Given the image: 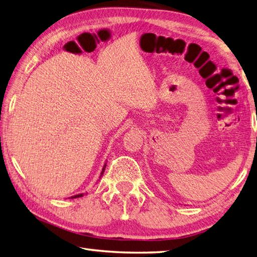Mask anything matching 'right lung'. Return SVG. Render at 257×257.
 Masks as SVG:
<instances>
[{"label": "right lung", "instance_id": "obj_1", "mask_svg": "<svg viewBox=\"0 0 257 257\" xmlns=\"http://www.w3.org/2000/svg\"><path fill=\"white\" fill-rule=\"evenodd\" d=\"M106 166H107V162L105 163V165H103V167H102V170H101V173H100V177H99V179L102 177V174H103V172H105V169H106ZM85 193H79V194H76V195H73V196H70L69 199H76V198H81V196H83Z\"/></svg>", "mask_w": 257, "mask_h": 257}]
</instances>
